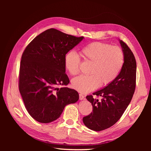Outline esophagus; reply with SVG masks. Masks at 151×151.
Wrapping results in <instances>:
<instances>
[{"mask_svg": "<svg viewBox=\"0 0 151 151\" xmlns=\"http://www.w3.org/2000/svg\"><path fill=\"white\" fill-rule=\"evenodd\" d=\"M79 97H80V100H83L84 99V96H83V95L82 93H80L79 94Z\"/></svg>", "mask_w": 151, "mask_h": 151, "instance_id": "34e87169", "label": "esophagus"}]
</instances>
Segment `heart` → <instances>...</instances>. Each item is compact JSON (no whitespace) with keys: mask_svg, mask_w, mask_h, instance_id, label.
<instances>
[{"mask_svg":"<svg viewBox=\"0 0 151 151\" xmlns=\"http://www.w3.org/2000/svg\"><path fill=\"white\" fill-rule=\"evenodd\" d=\"M83 59L92 63L89 75L74 78L71 85L81 93H88L100 85L105 86L111 83L121 71L124 62V55L119 47L101 42H93L81 49ZM80 60L75 52H68L64 58V65L71 75L80 71Z\"/></svg>","mask_w":151,"mask_h":151,"instance_id":"obj_1","label":"heart"}]
</instances>
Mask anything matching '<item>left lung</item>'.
I'll use <instances>...</instances> for the list:
<instances>
[{
    "instance_id": "1",
    "label": "left lung",
    "mask_w": 151,
    "mask_h": 151,
    "mask_svg": "<svg viewBox=\"0 0 151 151\" xmlns=\"http://www.w3.org/2000/svg\"><path fill=\"white\" fill-rule=\"evenodd\" d=\"M124 55L123 67L115 80L105 88L93 93L101 99L87 96L92 104V112L83 117L84 125L91 130L101 131L116 124L129 106L136 86L137 62L129 46L119 40Z\"/></svg>"
}]
</instances>
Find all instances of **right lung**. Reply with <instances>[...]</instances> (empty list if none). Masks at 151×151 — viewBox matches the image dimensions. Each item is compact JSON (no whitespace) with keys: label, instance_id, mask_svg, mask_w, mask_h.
Masks as SVG:
<instances>
[{"label":"right lung","instance_id":"right-lung-1","mask_svg":"<svg viewBox=\"0 0 151 151\" xmlns=\"http://www.w3.org/2000/svg\"><path fill=\"white\" fill-rule=\"evenodd\" d=\"M83 39L51 28L37 36L24 51L19 89L28 113L37 121L47 124L56 120L66 105L78 100L76 91L57 86L70 83L65 55Z\"/></svg>","mask_w":151,"mask_h":151}]
</instances>
